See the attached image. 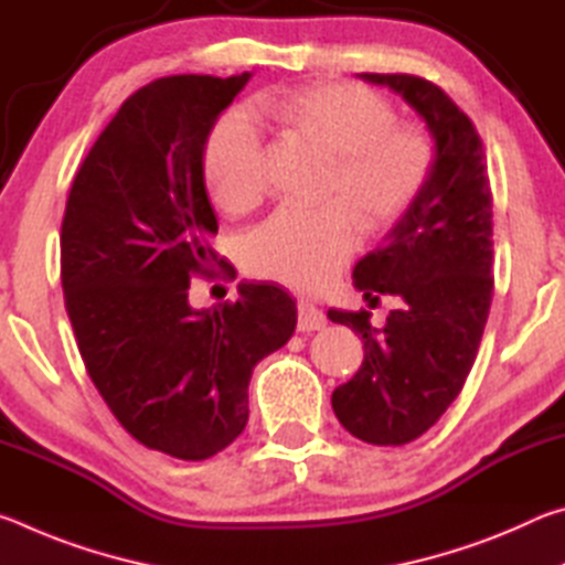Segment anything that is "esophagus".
<instances>
[{
    "instance_id": "34e87169",
    "label": "esophagus",
    "mask_w": 565,
    "mask_h": 565,
    "mask_svg": "<svg viewBox=\"0 0 565 565\" xmlns=\"http://www.w3.org/2000/svg\"><path fill=\"white\" fill-rule=\"evenodd\" d=\"M327 327V313L317 303L299 301V331H321Z\"/></svg>"
}]
</instances>
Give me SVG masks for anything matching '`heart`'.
<instances>
[{
    "label": "heart",
    "instance_id": "b5f03b06",
    "mask_svg": "<svg viewBox=\"0 0 565 565\" xmlns=\"http://www.w3.org/2000/svg\"><path fill=\"white\" fill-rule=\"evenodd\" d=\"M256 111L331 159L321 194L329 204L311 212L281 209L266 218L246 236L244 266L259 279L319 289L356 252L359 222L379 232L414 204L431 174L434 147L424 131L394 124V109L384 99L353 84L269 94L256 102ZM204 179L226 212L259 204L264 131L252 111L232 109L218 117L204 147Z\"/></svg>",
    "mask_w": 565,
    "mask_h": 565
}]
</instances>
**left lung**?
<instances>
[{"instance_id": "1", "label": "left lung", "mask_w": 565, "mask_h": 565, "mask_svg": "<svg viewBox=\"0 0 565 565\" xmlns=\"http://www.w3.org/2000/svg\"><path fill=\"white\" fill-rule=\"evenodd\" d=\"M388 87L424 119L434 164L384 244L353 266V286L376 303L401 301L386 327L371 313L329 309L363 341V363L331 396L333 414L361 441L401 446L426 434L461 394L493 296V202L481 137L436 84L411 74H359Z\"/></svg>"}]
</instances>
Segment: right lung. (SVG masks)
Returning <instances> with one entry per match:
<instances>
[{
	"mask_svg": "<svg viewBox=\"0 0 565 565\" xmlns=\"http://www.w3.org/2000/svg\"><path fill=\"white\" fill-rule=\"evenodd\" d=\"M252 72L164 76L134 92L76 171L62 222V289L94 386L139 444L204 461L244 431L248 381L296 329L271 284L194 309L218 264L204 147Z\"/></svg>",
	"mask_w": 565,
	"mask_h": 565,
	"instance_id": "right-lung-1",
	"label": "right lung"
}]
</instances>
